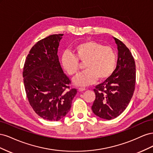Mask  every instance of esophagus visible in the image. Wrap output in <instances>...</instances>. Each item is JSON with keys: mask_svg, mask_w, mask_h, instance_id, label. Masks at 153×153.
Wrapping results in <instances>:
<instances>
[{"mask_svg": "<svg viewBox=\"0 0 153 153\" xmlns=\"http://www.w3.org/2000/svg\"><path fill=\"white\" fill-rule=\"evenodd\" d=\"M86 89H85V88H82V87H80V88H79V89H78V91L79 92H83V91H85Z\"/></svg>", "mask_w": 153, "mask_h": 153, "instance_id": "esophagus-1", "label": "esophagus"}]
</instances>
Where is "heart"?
Wrapping results in <instances>:
<instances>
[{
    "mask_svg": "<svg viewBox=\"0 0 153 153\" xmlns=\"http://www.w3.org/2000/svg\"><path fill=\"white\" fill-rule=\"evenodd\" d=\"M73 53L64 52L61 57V66L69 75L74 76L79 70L80 61L84 62L85 70L73 80L78 86L93 84L98 79H108L117 66V57L115 51L110 47L94 41H85L76 44L73 49Z\"/></svg>",
    "mask_w": 153,
    "mask_h": 153,
    "instance_id": "b5f03b06",
    "label": "heart"
}]
</instances>
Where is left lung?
Returning a JSON list of instances; mask_svg holds the SVG:
<instances>
[{
  "label": "left lung",
  "instance_id": "8db88e82",
  "mask_svg": "<svg viewBox=\"0 0 153 153\" xmlns=\"http://www.w3.org/2000/svg\"><path fill=\"white\" fill-rule=\"evenodd\" d=\"M117 46L118 58L114 73L102 84L96 86V99L92 106L93 113L101 119L118 117L126 108L135 91V60L122 41L113 38Z\"/></svg>",
  "mask_w": 153,
  "mask_h": 153
}]
</instances>
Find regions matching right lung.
<instances>
[{"label":"right lung","instance_id":"obj_1","mask_svg":"<svg viewBox=\"0 0 153 153\" xmlns=\"http://www.w3.org/2000/svg\"><path fill=\"white\" fill-rule=\"evenodd\" d=\"M63 34H53L36 43L26 57L23 77L27 98L39 116L59 121L71 108L76 89L64 73L57 55Z\"/></svg>","mask_w":153,"mask_h":153}]
</instances>
